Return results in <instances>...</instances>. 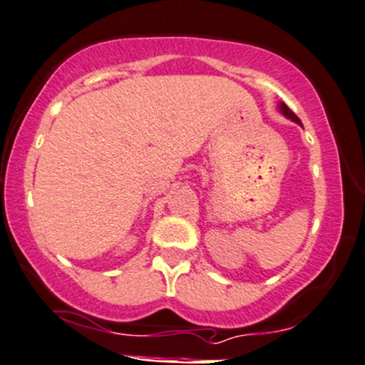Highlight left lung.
<instances>
[{"label":"left lung","instance_id":"obj_1","mask_svg":"<svg viewBox=\"0 0 365 365\" xmlns=\"http://www.w3.org/2000/svg\"><path fill=\"white\" fill-rule=\"evenodd\" d=\"M279 110H280V113H282V115H284L285 118H289V120L296 122V124H299V125L302 127L301 120H299V117H297L296 113H294V112L291 110V108L287 107V105H285V103H279Z\"/></svg>","mask_w":365,"mask_h":365}]
</instances>
